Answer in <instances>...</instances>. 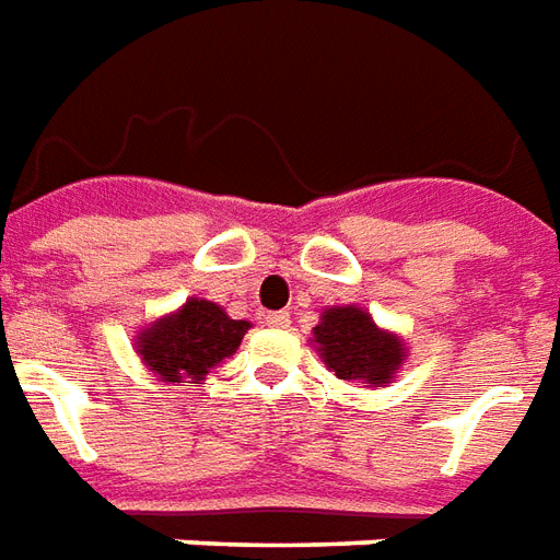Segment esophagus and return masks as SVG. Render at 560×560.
Segmentation results:
<instances>
[{"label":"esophagus","mask_w":560,"mask_h":560,"mask_svg":"<svg viewBox=\"0 0 560 560\" xmlns=\"http://www.w3.org/2000/svg\"><path fill=\"white\" fill-rule=\"evenodd\" d=\"M264 323H267V326H272V329H288V326H291V314L269 312V314H264Z\"/></svg>","instance_id":"obj_1"}]
</instances>
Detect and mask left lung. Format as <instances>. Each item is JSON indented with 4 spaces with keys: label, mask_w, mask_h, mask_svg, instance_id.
<instances>
[{
    "label": "left lung",
    "mask_w": 560,
    "mask_h": 560,
    "mask_svg": "<svg viewBox=\"0 0 560 560\" xmlns=\"http://www.w3.org/2000/svg\"><path fill=\"white\" fill-rule=\"evenodd\" d=\"M314 347L338 380H362L371 385L392 383L407 359L404 341L380 329L359 305L326 308L314 326Z\"/></svg>",
    "instance_id": "8db88e82"
}]
</instances>
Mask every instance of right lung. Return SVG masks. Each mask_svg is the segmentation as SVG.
Wrapping results in <instances>:
<instances>
[{
    "label": "right lung",
    "instance_id": "1",
    "mask_svg": "<svg viewBox=\"0 0 560 560\" xmlns=\"http://www.w3.org/2000/svg\"><path fill=\"white\" fill-rule=\"evenodd\" d=\"M246 329V320H231L217 302L192 296L136 335V353L160 383H201L210 368L234 355Z\"/></svg>",
    "mask_w": 560,
    "mask_h": 560
}]
</instances>
